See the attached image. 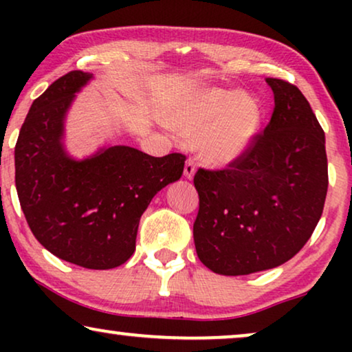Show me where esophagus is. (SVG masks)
Returning <instances> with one entry per match:
<instances>
[{
	"mask_svg": "<svg viewBox=\"0 0 352 352\" xmlns=\"http://www.w3.org/2000/svg\"><path fill=\"white\" fill-rule=\"evenodd\" d=\"M195 175V162L192 160V158H187L186 160V165H184V176L187 179H192Z\"/></svg>",
	"mask_w": 352,
	"mask_h": 352,
	"instance_id": "obj_1",
	"label": "esophagus"
}]
</instances>
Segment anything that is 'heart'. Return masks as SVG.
Returning a JSON list of instances; mask_svg holds the SVG:
<instances>
[{"mask_svg": "<svg viewBox=\"0 0 352 352\" xmlns=\"http://www.w3.org/2000/svg\"><path fill=\"white\" fill-rule=\"evenodd\" d=\"M261 107L235 89H206L171 117V124L194 139L201 158L226 165L252 146L261 126Z\"/></svg>", "mask_w": 352, "mask_h": 352, "instance_id": "obj_1", "label": "heart"}]
</instances>
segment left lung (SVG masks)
Returning a JSON list of instances; mask_svg holds the SVG:
<instances>
[{
    "instance_id": "1",
    "label": "left lung",
    "mask_w": 352,
    "mask_h": 352,
    "mask_svg": "<svg viewBox=\"0 0 352 352\" xmlns=\"http://www.w3.org/2000/svg\"><path fill=\"white\" fill-rule=\"evenodd\" d=\"M271 122L223 170L194 176L197 256L223 276H248L292 259L324 211L329 168L325 134L295 85L266 78Z\"/></svg>"
}]
</instances>
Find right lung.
Wrapping results in <instances>:
<instances>
[{"label":"right lung","instance_id":"1","mask_svg":"<svg viewBox=\"0 0 352 352\" xmlns=\"http://www.w3.org/2000/svg\"><path fill=\"white\" fill-rule=\"evenodd\" d=\"M89 78L72 70L33 100L14 151L16 189L47 252L86 269H112L131 258L139 219L158 190L179 179L186 155L113 146L83 162L67 157L65 112Z\"/></svg>","mask_w":352,"mask_h":352}]
</instances>
